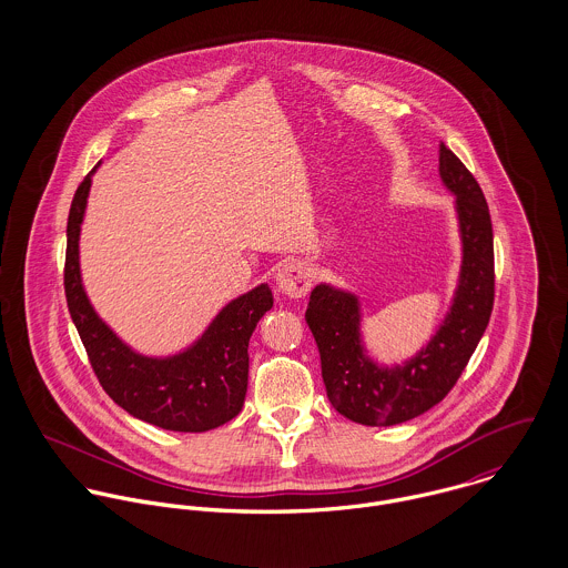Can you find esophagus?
<instances>
[{
  "instance_id": "esophagus-1",
  "label": "esophagus",
  "mask_w": 568,
  "mask_h": 568,
  "mask_svg": "<svg viewBox=\"0 0 568 568\" xmlns=\"http://www.w3.org/2000/svg\"><path fill=\"white\" fill-rule=\"evenodd\" d=\"M277 288L288 297H304L313 284V271L302 260H286L277 268Z\"/></svg>"
}]
</instances>
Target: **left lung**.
<instances>
[{"label": "left lung", "instance_id": "8db88e82", "mask_svg": "<svg viewBox=\"0 0 568 568\" xmlns=\"http://www.w3.org/2000/svg\"><path fill=\"white\" fill-rule=\"evenodd\" d=\"M439 174L457 196L464 264L455 304L433 341L405 367L383 369L361 345L354 295L320 284L311 293L306 324L320 354L332 406L365 426H392L442 403L457 385L486 332L494 306V236L486 196L473 172L439 146Z\"/></svg>", "mask_w": 568, "mask_h": 568}]
</instances>
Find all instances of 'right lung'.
<instances>
[{
    "label": "right lung",
    "mask_w": 568,
    "mask_h": 568,
    "mask_svg": "<svg viewBox=\"0 0 568 568\" xmlns=\"http://www.w3.org/2000/svg\"><path fill=\"white\" fill-rule=\"evenodd\" d=\"M93 170L72 199L63 284L95 378L115 405L165 430L203 433L234 419L246 394L248 338L260 317L273 306L268 284L227 304L183 354L170 358L135 354L98 320L82 291L79 234Z\"/></svg>",
    "instance_id": "right-lung-1"
}]
</instances>
